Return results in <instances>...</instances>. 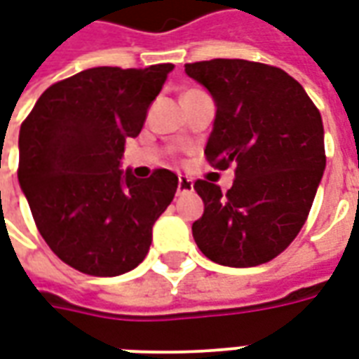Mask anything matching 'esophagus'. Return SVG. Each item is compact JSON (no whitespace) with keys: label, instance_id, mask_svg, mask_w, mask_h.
Returning a JSON list of instances; mask_svg holds the SVG:
<instances>
[{"label":"esophagus","instance_id":"1","mask_svg":"<svg viewBox=\"0 0 359 359\" xmlns=\"http://www.w3.org/2000/svg\"><path fill=\"white\" fill-rule=\"evenodd\" d=\"M192 180L188 179V177H179V184H177V192L179 194H187V192H192Z\"/></svg>","mask_w":359,"mask_h":359}]
</instances>
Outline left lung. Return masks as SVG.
<instances>
[{"label":"left lung","instance_id":"obj_1","mask_svg":"<svg viewBox=\"0 0 359 359\" xmlns=\"http://www.w3.org/2000/svg\"><path fill=\"white\" fill-rule=\"evenodd\" d=\"M217 113L205 146L211 167H234L226 194L196 180L203 215L192 234L205 257L226 267L267 264L298 236L325 171L321 113L298 81L246 59L187 63Z\"/></svg>","mask_w":359,"mask_h":359}]
</instances>
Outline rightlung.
<instances>
[{"label":"right lung","instance_id":"1","mask_svg":"<svg viewBox=\"0 0 359 359\" xmlns=\"http://www.w3.org/2000/svg\"><path fill=\"white\" fill-rule=\"evenodd\" d=\"M171 63L94 67L51 84L22 121L19 182L51 252L81 273L115 277L142 264L151 226L172 202L179 177L118 169Z\"/></svg>","mask_w":359,"mask_h":359}]
</instances>
